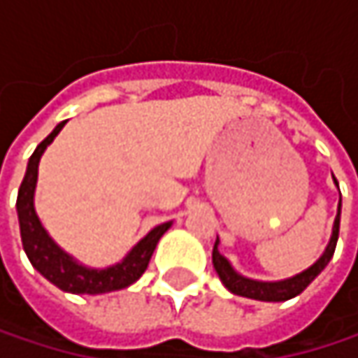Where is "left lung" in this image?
Returning <instances> with one entry per match:
<instances>
[{"label":"left lung","instance_id":"obj_1","mask_svg":"<svg viewBox=\"0 0 358 358\" xmlns=\"http://www.w3.org/2000/svg\"><path fill=\"white\" fill-rule=\"evenodd\" d=\"M334 182L338 184L336 178H334ZM338 232H340V203H338V215H336L334 228H331V238H329V243H327V247L323 250L322 257L311 267H307L305 271H301V273H296V275H292L288 280H280V282H259V280H250V278L241 275L238 271H234V267L230 265V261L224 255H220V250H217L220 238L213 245V267H215L222 284L232 294H238V296H245V299H252V301L282 303V301H288V299L299 296L322 273L323 269H325V265L334 257L336 243H338Z\"/></svg>","mask_w":358,"mask_h":358}]
</instances>
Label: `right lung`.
<instances>
[{"mask_svg": "<svg viewBox=\"0 0 358 358\" xmlns=\"http://www.w3.org/2000/svg\"><path fill=\"white\" fill-rule=\"evenodd\" d=\"M66 122H59L53 132L38 145L35 153L29 159L27 174L18 190L16 211L20 222V236L22 247L33 263L36 271L47 278L53 286H57L64 292L72 294H106L113 290H122L130 284H134L147 269L151 255L157 247L159 238L170 230L172 222H166L162 226H155L143 241H138L132 250L115 265H109L106 269H93L83 263H78L74 257H70L66 250H62L47 234V230L41 226L35 211V188L38 176V162L45 149L51 145V141L59 134Z\"/></svg>", "mask_w": 358, "mask_h": 358, "instance_id": "right-lung-1", "label": "right lung"}]
</instances>
